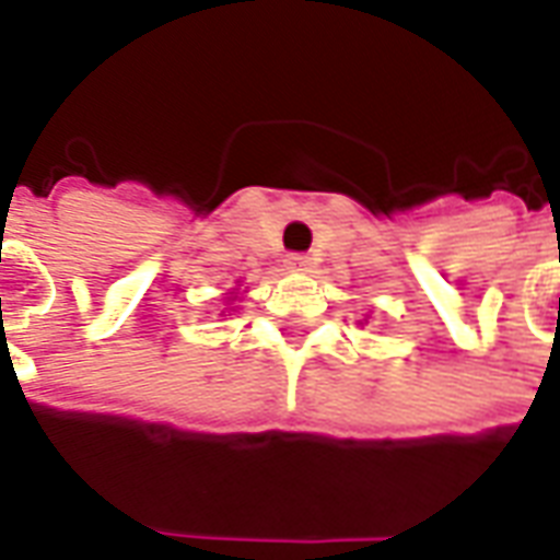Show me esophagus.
Here are the masks:
<instances>
[{"label":"esophagus","instance_id":"34e87169","mask_svg":"<svg viewBox=\"0 0 560 560\" xmlns=\"http://www.w3.org/2000/svg\"><path fill=\"white\" fill-rule=\"evenodd\" d=\"M288 269H293V272H308L312 269V257L308 255H288Z\"/></svg>","mask_w":560,"mask_h":560}]
</instances>
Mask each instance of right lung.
Segmentation results:
<instances>
[{
	"instance_id": "right-lung-1",
	"label": "right lung",
	"mask_w": 560,
	"mask_h": 560,
	"mask_svg": "<svg viewBox=\"0 0 560 560\" xmlns=\"http://www.w3.org/2000/svg\"><path fill=\"white\" fill-rule=\"evenodd\" d=\"M228 300H236V288H233V291H231V296H228Z\"/></svg>"
}]
</instances>
